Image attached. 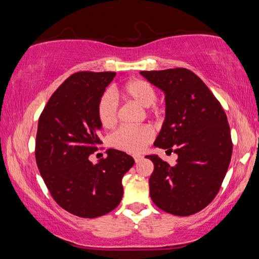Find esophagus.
I'll use <instances>...</instances> for the list:
<instances>
[{
	"instance_id": "obj_1",
	"label": "esophagus",
	"mask_w": 259,
	"mask_h": 259,
	"mask_svg": "<svg viewBox=\"0 0 259 259\" xmlns=\"http://www.w3.org/2000/svg\"><path fill=\"white\" fill-rule=\"evenodd\" d=\"M134 159H135L136 163H138V162L143 159V156H140V155H134Z\"/></svg>"
}]
</instances>
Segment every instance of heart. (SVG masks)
Instances as JSON below:
<instances>
[{"mask_svg": "<svg viewBox=\"0 0 259 259\" xmlns=\"http://www.w3.org/2000/svg\"><path fill=\"white\" fill-rule=\"evenodd\" d=\"M124 98L131 100L142 107H148V113L157 114L159 109L151 107L155 102L156 91L151 83L142 78H135L126 82L121 89ZM98 119L104 128L115 124L119 116V104L112 93L103 94L98 103ZM153 139V130L150 126H122L112 135L111 143L120 150L137 153L143 150Z\"/></svg>", "mask_w": 259, "mask_h": 259, "instance_id": "obj_1", "label": "heart"}]
</instances>
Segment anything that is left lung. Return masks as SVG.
<instances>
[{
	"mask_svg": "<svg viewBox=\"0 0 259 259\" xmlns=\"http://www.w3.org/2000/svg\"><path fill=\"white\" fill-rule=\"evenodd\" d=\"M140 74L165 95V119L154 146L178 155L174 165L157 155L146 156L154 164L151 199L165 212L191 216L214 199L229 169L233 144L226 114L190 69Z\"/></svg>",
	"mask_w": 259,
	"mask_h": 259,
	"instance_id": "1",
	"label": "left lung"
}]
</instances>
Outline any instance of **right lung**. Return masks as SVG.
Instances as JSON below:
<instances>
[{"label": "right lung", "mask_w": 259, "mask_h": 259, "mask_svg": "<svg viewBox=\"0 0 259 259\" xmlns=\"http://www.w3.org/2000/svg\"><path fill=\"white\" fill-rule=\"evenodd\" d=\"M115 72H77L48 100L38 119L35 159L52 198L82 218H96L115 209L123 196L122 177L135 160L109 148L97 164L89 155L103 144L98 103Z\"/></svg>", "instance_id": "right-lung-1"}]
</instances>
